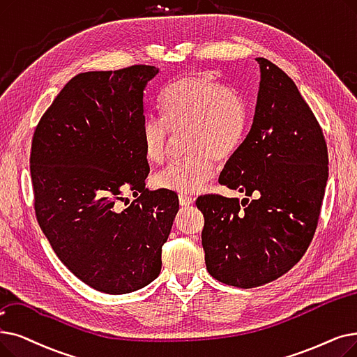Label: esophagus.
I'll list each match as a JSON object with an SVG mask.
<instances>
[{
	"instance_id": "esophagus-1",
	"label": "esophagus",
	"mask_w": 357,
	"mask_h": 357,
	"mask_svg": "<svg viewBox=\"0 0 357 357\" xmlns=\"http://www.w3.org/2000/svg\"><path fill=\"white\" fill-rule=\"evenodd\" d=\"M194 203V199L190 195H185V194H179V204L182 207H187L191 206Z\"/></svg>"
}]
</instances>
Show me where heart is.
<instances>
[{"mask_svg":"<svg viewBox=\"0 0 357 357\" xmlns=\"http://www.w3.org/2000/svg\"><path fill=\"white\" fill-rule=\"evenodd\" d=\"M163 116L146 115L140 138L144 158L162 163L172 132L185 130L183 150L188 153L153 176L160 190L198 192L215 174V160H226L242 144L250 109L241 93L225 86L210 73H197L170 83L160 96Z\"/></svg>","mask_w":357,"mask_h":357,"instance_id":"obj_1","label":"heart"}]
</instances>
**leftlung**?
I'll return each mask as SVG.
<instances>
[{
	"label": "left lung",
	"instance_id": "obj_1",
	"mask_svg": "<svg viewBox=\"0 0 357 357\" xmlns=\"http://www.w3.org/2000/svg\"><path fill=\"white\" fill-rule=\"evenodd\" d=\"M257 63L252 126L219 178L255 198L197 199L208 273L242 289L270 283L298 264L314 238L328 179L327 143L311 107L282 68L266 58Z\"/></svg>",
	"mask_w": 357,
	"mask_h": 357
}]
</instances>
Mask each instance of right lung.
<instances>
[{
	"label": "right lung",
	"mask_w": 357,
	"mask_h": 357,
	"mask_svg": "<svg viewBox=\"0 0 357 357\" xmlns=\"http://www.w3.org/2000/svg\"><path fill=\"white\" fill-rule=\"evenodd\" d=\"M158 74L153 66L77 74L33 134L38 223L61 262L103 293L135 291L160 274L179 210L174 191L144 183V90ZM128 189L137 198L122 209Z\"/></svg>",
	"instance_id": "add662e5"
}]
</instances>
